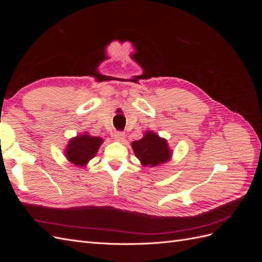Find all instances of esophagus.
Masks as SVG:
<instances>
[{"instance_id":"obj_1","label":"esophagus","mask_w":262,"mask_h":262,"mask_svg":"<svg viewBox=\"0 0 262 262\" xmlns=\"http://www.w3.org/2000/svg\"><path fill=\"white\" fill-rule=\"evenodd\" d=\"M124 137H125V134H124V132H122V131H116L115 134H114V138H115L117 141H120V142H122V141L124 140Z\"/></svg>"}]
</instances>
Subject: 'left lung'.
Masks as SVG:
<instances>
[{"label": "left lung", "instance_id": "8db88e82", "mask_svg": "<svg viewBox=\"0 0 262 262\" xmlns=\"http://www.w3.org/2000/svg\"><path fill=\"white\" fill-rule=\"evenodd\" d=\"M132 147L137 157L144 166L154 167L167 162L170 157L167 141L150 131L145 134L143 139L134 141Z\"/></svg>", "mask_w": 262, "mask_h": 262}]
</instances>
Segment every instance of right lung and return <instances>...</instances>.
<instances>
[{
  "instance_id": "obj_1",
  "label": "right lung",
  "mask_w": 262,
  "mask_h": 262,
  "mask_svg": "<svg viewBox=\"0 0 262 262\" xmlns=\"http://www.w3.org/2000/svg\"><path fill=\"white\" fill-rule=\"evenodd\" d=\"M101 143L102 140L98 137L82 134V136H78L70 141L66 155L72 164L76 166H84L96 155Z\"/></svg>"
}]
</instances>
